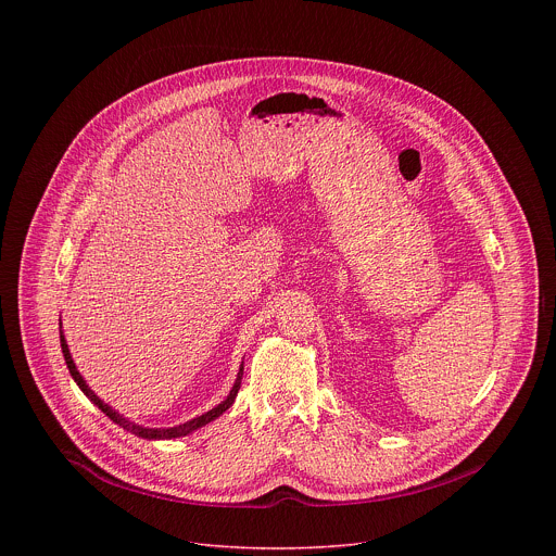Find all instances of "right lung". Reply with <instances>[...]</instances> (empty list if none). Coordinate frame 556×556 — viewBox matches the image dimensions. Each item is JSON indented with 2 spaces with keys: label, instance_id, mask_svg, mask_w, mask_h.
Wrapping results in <instances>:
<instances>
[{
  "label": "right lung",
  "instance_id": "add662e5",
  "mask_svg": "<svg viewBox=\"0 0 556 556\" xmlns=\"http://www.w3.org/2000/svg\"><path fill=\"white\" fill-rule=\"evenodd\" d=\"M59 339H61V352H63V358H65V365H67V369H70V376L74 378V382L78 384V389H81L88 399L112 420V422H116L118 427H123L125 431H129V433H134V435H138V438H144V440H174V438H185V435H189V433H193V431H198V429H202V427H206L208 422H213V420H217L232 403H235V399H237V391H240V387H242V374H244V363L240 365V371H237V378H235V382H232V387H230V391H228V395L226 399L219 403V405H215L213 409H208L206 414H202V416H195V418H191V420H187V422H182V425H176V427H144V425H138V422H134V420H129V418H125L123 414H118L116 409H112L108 403H103L99 395L90 389V384L86 382V378L81 376V371L76 369V365H74V361H72V354H70V348H67V341H65V334H63V330L59 332Z\"/></svg>",
  "mask_w": 556,
  "mask_h": 556
}]
</instances>
